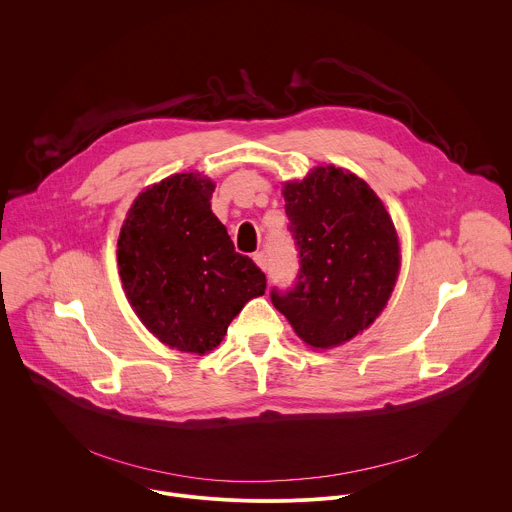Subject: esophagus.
<instances>
[{"instance_id":"esophagus-1","label":"esophagus","mask_w":512,"mask_h":512,"mask_svg":"<svg viewBox=\"0 0 512 512\" xmlns=\"http://www.w3.org/2000/svg\"><path fill=\"white\" fill-rule=\"evenodd\" d=\"M253 261H255L263 271L267 269V257H265V253H263V251H257V253L253 255Z\"/></svg>"}]
</instances>
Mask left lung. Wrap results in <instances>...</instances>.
I'll return each mask as SVG.
<instances>
[{
	"label": "left lung",
	"instance_id": "left-lung-1",
	"mask_svg": "<svg viewBox=\"0 0 512 512\" xmlns=\"http://www.w3.org/2000/svg\"><path fill=\"white\" fill-rule=\"evenodd\" d=\"M300 269L273 306L314 348H332L369 328L387 306L399 273L391 216L369 184L342 168H316L283 186Z\"/></svg>",
	"mask_w": 512,
	"mask_h": 512
}]
</instances>
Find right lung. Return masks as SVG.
<instances>
[{
  "label": "right lung",
  "mask_w": 512,
  "mask_h": 512,
  "mask_svg": "<svg viewBox=\"0 0 512 512\" xmlns=\"http://www.w3.org/2000/svg\"><path fill=\"white\" fill-rule=\"evenodd\" d=\"M214 184L176 174L137 196L117 243L119 275L139 320L164 344L204 354L243 306L265 294V273L235 251L210 210Z\"/></svg>",
  "instance_id": "1"
}]
</instances>
